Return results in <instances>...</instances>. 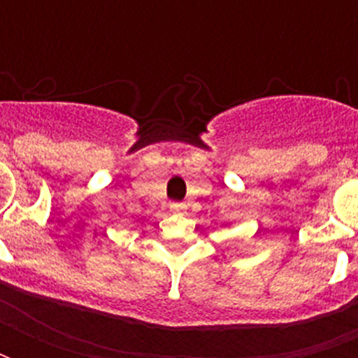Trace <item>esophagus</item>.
<instances>
[{"instance_id": "1", "label": "esophagus", "mask_w": 358, "mask_h": 358, "mask_svg": "<svg viewBox=\"0 0 358 358\" xmlns=\"http://www.w3.org/2000/svg\"><path fill=\"white\" fill-rule=\"evenodd\" d=\"M184 204H182V202H171V210H173V212H182V210H184Z\"/></svg>"}]
</instances>
